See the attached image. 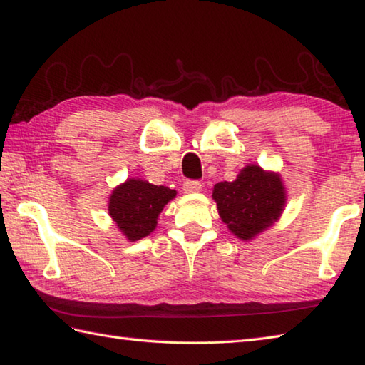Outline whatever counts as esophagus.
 Wrapping results in <instances>:
<instances>
[{
	"label": "esophagus",
	"mask_w": 365,
	"mask_h": 365,
	"mask_svg": "<svg viewBox=\"0 0 365 365\" xmlns=\"http://www.w3.org/2000/svg\"><path fill=\"white\" fill-rule=\"evenodd\" d=\"M200 190H202V183L197 182V180H187L183 183V191L185 192H199Z\"/></svg>",
	"instance_id": "34e87169"
}]
</instances>
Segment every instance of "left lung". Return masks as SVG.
<instances>
[{
	"mask_svg": "<svg viewBox=\"0 0 365 365\" xmlns=\"http://www.w3.org/2000/svg\"><path fill=\"white\" fill-rule=\"evenodd\" d=\"M222 222L240 240H252L279 220L285 207L282 178L257 165L240 170L234 182H220L213 188Z\"/></svg>",
	"mask_w": 365,
	"mask_h": 365,
	"instance_id": "obj_1",
	"label": "left lung"
}]
</instances>
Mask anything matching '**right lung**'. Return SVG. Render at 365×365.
Masks as SVG:
<instances>
[{"label":"right lung","instance_id":"obj_1","mask_svg":"<svg viewBox=\"0 0 365 365\" xmlns=\"http://www.w3.org/2000/svg\"><path fill=\"white\" fill-rule=\"evenodd\" d=\"M175 190L141 178H128L113 190L108 213L130 242H138L157 227L163 208L175 197Z\"/></svg>","mask_w":365,"mask_h":365}]
</instances>
